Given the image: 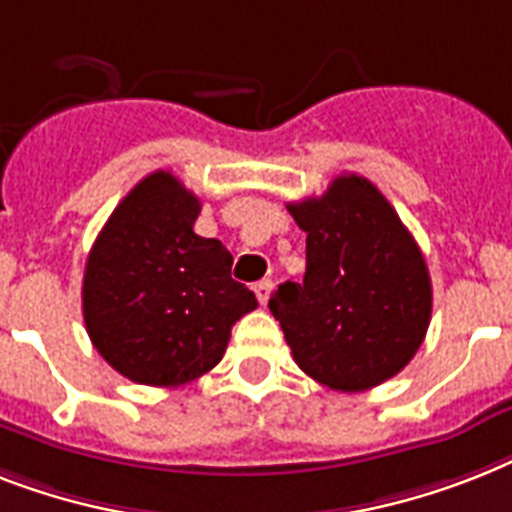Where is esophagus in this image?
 I'll return each mask as SVG.
<instances>
[{"label": "esophagus", "mask_w": 512, "mask_h": 512, "mask_svg": "<svg viewBox=\"0 0 512 512\" xmlns=\"http://www.w3.org/2000/svg\"><path fill=\"white\" fill-rule=\"evenodd\" d=\"M270 292H273V281H270V278H263V281H257V284H255V294H257V302H260V305H268Z\"/></svg>", "instance_id": "34e87169"}]
</instances>
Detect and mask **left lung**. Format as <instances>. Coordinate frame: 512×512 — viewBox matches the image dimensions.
Listing matches in <instances>:
<instances>
[{
    "label": "left lung",
    "instance_id": "obj_1",
    "mask_svg": "<svg viewBox=\"0 0 512 512\" xmlns=\"http://www.w3.org/2000/svg\"><path fill=\"white\" fill-rule=\"evenodd\" d=\"M286 210L307 234V268L268 307L294 363L336 392L384 384L413 360L431 321L429 268L413 234L355 173Z\"/></svg>",
    "mask_w": 512,
    "mask_h": 512
}]
</instances>
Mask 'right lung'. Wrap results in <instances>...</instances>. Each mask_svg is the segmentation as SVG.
I'll return each mask as SVG.
<instances>
[{"instance_id": "obj_1", "label": "right lung", "mask_w": 512, "mask_h": 512, "mask_svg": "<svg viewBox=\"0 0 512 512\" xmlns=\"http://www.w3.org/2000/svg\"><path fill=\"white\" fill-rule=\"evenodd\" d=\"M202 202L168 170L128 191L83 273V323L107 363L136 384L181 386L220 363L231 326L257 299L234 257L194 234Z\"/></svg>"}]
</instances>
